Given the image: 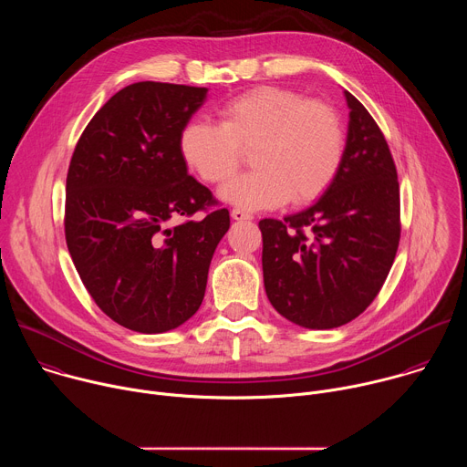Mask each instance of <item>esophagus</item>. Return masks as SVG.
Listing matches in <instances>:
<instances>
[{
    "instance_id": "obj_1",
    "label": "esophagus",
    "mask_w": 467,
    "mask_h": 467,
    "mask_svg": "<svg viewBox=\"0 0 467 467\" xmlns=\"http://www.w3.org/2000/svg\"><path fill=\"white\" fill-rule=\"evenodd\" d=\"M231 216H233V220H238V222H242V220H253V214H249V213H245V211H242V209H233V211H231Z\"/></svg>"
}]
</instances>
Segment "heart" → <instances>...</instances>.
Instances as JSON below:
<instances>
[{
	"label": "heart",
	"instance_id": "heart-1",
	"mask_svg": "<svg viewBox=\"0 0 467 467\" xmlns=\"http://www.w3.org/2000/svg\"><path fill=\"white\" fill-rule=\"evenodd\" d=\"M220 125L190 119L179 135L184 162L209 184L227 182L253 151L254 171L222 195L244 209L314 202L337 179L346 127L335 105L283 87H256L218 109Z\"/></svg>",
	"mask_w": 467,
	"mask_h": 467
}]
</instances>
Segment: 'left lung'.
<instances>
[{"label": "left lung", "instance_id": "left-lung-1", "mask_svg": "<svg viewBox=\"0 0 467 467\" xmlns=\"http://www.w3.org/2000/svg\"><path fill=\"white\" fill-rule=\"evenodd\" d=\"M348 144L317 202L285 220L258 222L264 286L275 310L306 328H335L380 292L401 238L393 157L368 109L346 92Z\"/></svg>", "mask_w": 467, "mask_h": 467}]
</instances>
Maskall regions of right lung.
<instances>
[{
    "label": "right lung",
    "instance_id": "obj_1",
    "mask_svg": "<svg viewBox=\"0 0 467 467\" xmlns=\"http://www.w3.org/2000/svg\"><path fill=\"white\" fill-rule=\"evenodd\" d=\"M205 96L155 81L121 88L85 127L66 177L64 236L76 270L112 321L144 335L171 330L202 306L229 231V211L188 175L179 150Z\"/></svg>",
    "mask_w": 467,
    "mask_h": 467
}]
</instances>
